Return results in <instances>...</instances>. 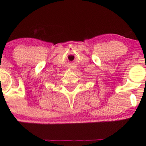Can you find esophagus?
<instances>
[{"instance_id": "esophagus-1", "label": "esophagus", "mask_w": 146, "mask_h": 146, "mask_svg": "<svg viewBox=\"0 0 146 146\" xmlns=\"http://www.w3.org/2000/svg\"><path fill=\"white\" fill-rule=\"evenodd\" d=\"M70 69L71 70H72V71H74L75 70V68L74 67H71V68H70Z\"/></svg>"}]
</instances>
